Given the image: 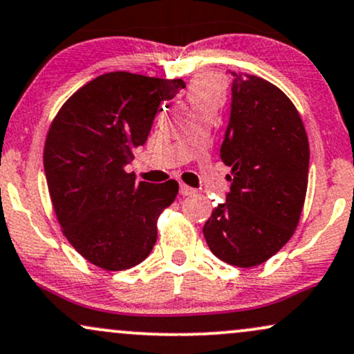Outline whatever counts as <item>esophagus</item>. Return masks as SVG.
<instances>
[{"instance_id": "34e87169", "label": "esophagus", "mask_w": 354, "mask_h": 354, "mask_svg": "<svg viewBox=\"0 0 354 354\" xmlns=\"http://www.w3.org/2000/svg\"><path fill=\"white\" fill-rule=\"evenodd\" d=\"M180 193H181V196H193L196 193V189L191 188V186H188V185H185V183H181Z\"/></svg>"}]
</instances>
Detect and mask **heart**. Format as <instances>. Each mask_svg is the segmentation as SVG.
Segmentation results:
<instances>
[{
	"label": "heart",
	"mask_w": 354,
	"mask_h": 354,
	"mask_svg": "<svg viewBox=\"0 0 354 354\" xmlns=\"http://www.w3.org/2000/svg\"><path fill=\"white\" fill-rule=\"evenodd\" d=\"M225 95V84L219 75H199L186 88V99L193 110L218 109Z\"/></svg>",
	"instance_id": "b5f03b06"
}]
</instances>
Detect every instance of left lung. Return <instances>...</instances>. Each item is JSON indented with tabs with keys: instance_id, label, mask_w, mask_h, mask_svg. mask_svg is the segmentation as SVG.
Wrapping results in <instances>:
<instances>
[{
	"instance_id": "obj_1",
	"label": "left lung",
	"mask_w": 354,
	"mask_h": 354,
	"mask_svg": "<svg viewBox=\"0 0 354 354\" xmlns=\"http://www.w3.org/2000/svg\"><path fill=\"white\" fill-rule=\"evenodd\" d=\"M231 74V118L221 158L231 168L232 185L203 234L216 257L247 269L269 261L295 232L308 186L310 147L299 110L277 85Z\"/></svg>"
}]
</instances>
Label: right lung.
Instances as JSON below:
<instances>
[{"instance_id": "add662e5", "label": "right lung", "mask_w": 354, "mask_h": 354, "mask_svg": "<svg viewBox=\"0 0 354 354\" xmlns=\"http://www.w3.org/2000/svg\"><path fill=\"white\" fill-rule=\"evenodd\" d=\"M181 79L131 72L102 74L72 93L50 123L44 171L55 218L77 252L104 270H125L148 257L160 214L178 183L136 181L127 165L147 142L160 104Z\"/></svg>"}]
</instances>
